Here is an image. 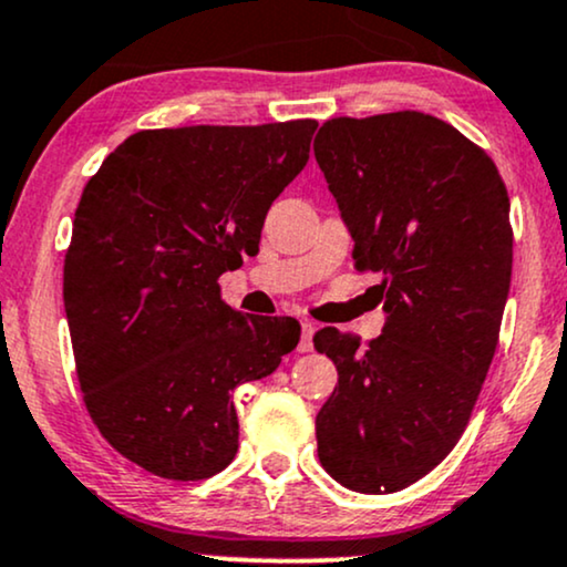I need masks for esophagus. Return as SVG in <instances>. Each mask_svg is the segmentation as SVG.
<instances>
[{
	"label": "esophagus",
	"mask_w": 567,
	"mask_h": 567,
	"mask_svg": "<svg viewBox=\"0 0 567 567\" xmlns=\"http://www.w3.org/2000/svg\"><path fill=\"white\" fill-rule=\"evenodd\" d=\"M313 332H317V324L311 319H303L301 322V343H298V351L309 353L313 349Z\"/></svg>",
	"instance_id": "obj_1"
}]
</instances>
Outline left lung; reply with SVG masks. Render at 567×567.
<instances>
[{
  "instance_id": "8db88e82",
  "label": "left lung",
  "mask_w": 567,
  "mask_h": 567,
  "mask_svg": "<svg viewBox=\"0 0 567 567\" xmlns=\"http://www.w3.org/2000/svg\"><path fill=\"white\" fill-rule=\"evenodd\" d=\"M313 155L385 311L367 349L336 327L313 336L338 367L319 462L340 486L393 494L452 452L486 380L513 277L509 197L481 147L417 111L327 121Z\"/></svg>"
}]
</instances>
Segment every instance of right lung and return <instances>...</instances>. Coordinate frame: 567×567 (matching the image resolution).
<instances>
[{
  "label": "right lung",
  "mask_w": 567,
  "mask_h": 567,
  "mask_svg": "<svg viewBox=\"0 0 567 567\" xmlns=\"http://www.w3.org/2000/svg\"><path fill=\"white\" fill-rule=\"evenodd\" d=\"M313 132L309 118L136 132L84 187L63 271L79 383L100 433L147 473H221L240 435L231 391L298 346L296 319L235 311L218 277L258 250Z\"/></svg>",
  "instance_id": "add662e5"
}]
</instances>
